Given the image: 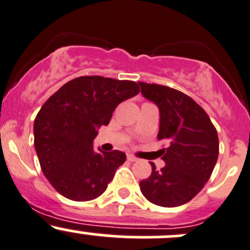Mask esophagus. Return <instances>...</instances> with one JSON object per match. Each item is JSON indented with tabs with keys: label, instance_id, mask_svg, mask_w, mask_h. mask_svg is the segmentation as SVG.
I'll list each match as a JSON object with an SVG mask.
<instances>
[{
	"label": "esophagus",
	"instance_id": "1",
	"mask_svg": "<svg viewBox=\"0 0 250 250\" xmlns=\"http://www.w3.org/2000/svg\"><path fill=\"white\" fill-rule=\"evenodd\" d=\"M127 160L129 161V162H137L138 158L134 157V156H132V155H128V156H127Z\"/></svg>",
	"mask_w": 250,
	"mask_h": 250
}]
</instances>
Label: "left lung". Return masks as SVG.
<instances>
[{
  "label": "left lung",
  "instance_id": "left-lung-1",
  "mask_svg": "<svg viewBox=\"0 0 250 250\" xmlns=\"http://www.w3.org/2000/svg\"><path fill=\"white\" fill-rule=\"evenodd\" d=\"M141 94L160 109L158 140L166 166L140 181L141 193L151 203L178 207L192 200L213 173L219 155V138L210 118L192 98L161 84L139 82Z\"/></svg>",
  "mask_w": 250,
  "mask_h": 250
}]
</instances>
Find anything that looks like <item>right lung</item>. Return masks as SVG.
I'll list each match as a JSON object with an SVG mask.
<instances>
[{
  "instance_id": "obj_1",
  "label": "right lung",
  "mask_w": 250,
  "mask_h": 250,
  "mask_svg": "<svg viewBox=\"0 0 250 250\" xmlns=\"http://www.w3.org/2000/svg\"><path fill=\"white\" fill-rule=\"evenodd\" d=\"M138 93L133 81L81 76L44 103L35 118L34 144L42 172L60 195L84 202L104 193L125 153L95 152L93 140L117 105Z\"/></svg>"
}]
</instances>
